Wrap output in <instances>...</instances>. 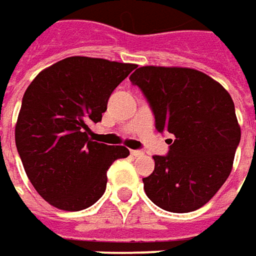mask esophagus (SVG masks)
<instances>
[{"label":"esophagus","instance_id":"obj_1","mask_svg":"<svg viewBox=\"0 0 256 256\" xmlns=\"http://www.w3.org/2000/svg\"><path fill=\"white\" fill-rule=\"evenodd\" d=\"M130 153H132V156H134V157L143 156V152H142V150H130Z\"/></svg>","mask_w":256,"mask_h":256}]
</instances>
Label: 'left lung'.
Returning a JSON list of instances; mask_svg holds the SVG:
<instances>
[{"instance_id":"obj_1","label":"left lung","mask_w":256,"mask_h":256,"mask_svg":"<svg viewBox=\"0 0 256 256\" xmlns=\"http://www.w3.org/2000/svg\"><path fill=\"white\" fill-rule=\"evenodd\" d=\"M130 82L144 93L156 128L174 136L168 154L154 156V172L143 178L147 197L170 212L198 210L226 181L241 140L230 93L190 68L142 66Z\"/></svg>"}]
</instances>
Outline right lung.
Here are the masks:
<instances>
[{
    "mask_svg": "<svg viewBox=\"0 0 256 256\" xmlns=\"http://www.w3.org/2000/svg\"><path fill=\"white\" fill-rule=\"evenodd\" d=\"M136 68L108 59L70 56L44 69L28 86L15 126L25 172L42 198L64 211L93 206L106 190V172L130 153L93 142L112 92Z\"/></svg>",
    "mask_w": 256,
    "mask_h": 256,
    "instance_id": "obj_1",
    "label": "right lung"
}]
</instances>
